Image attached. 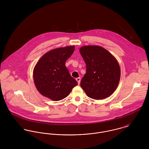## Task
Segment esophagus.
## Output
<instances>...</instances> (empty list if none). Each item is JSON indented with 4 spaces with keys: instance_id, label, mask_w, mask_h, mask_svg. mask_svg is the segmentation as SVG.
I'll use <instances>...</instances> for the list:
<instances>
[{
    "instance_id": "1",
    "label": "esophagus",
    "mask_w": 149,
    "mask_h": 149,
    "mask_svg": "<svg viewBox=\"0 0 149 149\" xmlns=\"http://www.w3.org/2000/svg\"><path fill=\"white\" fill-rule=\"evenodd\" d=\"M76 81H77V83H78V84H80V77H78V78H76Z\"/></svg>"
}]
</instances>
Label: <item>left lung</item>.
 I'll list each match as a JSON object with an SVG mask.
<instances>
[{"instance_id": "left-lung-1", "label": "left lung", "mask_w": 149, "mask_h": 149, "mask_svg": "<svg viewBox=\"0 0 149 149\" xmlns=\"http://www.w3.org/2000/svg\"><path fill=\"white\" fill-rule=\"evenodd\" d=\"M80 52L86 64V73L80 83L86 95L95 100L111 96L120 77V68L116 58L100 46H83Z\"/></svg>"}]
</instances>
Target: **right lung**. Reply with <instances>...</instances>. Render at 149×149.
<instances>
[{
  "label": "right lung",
  "instance_id": "right-lung-1",
  "mask_svg": "<svg viewBox=\"0 0 149 149\" xmlns=\"http://www.w3.org/2000/svg\"><path fill=\"white\" fill-rule=\"evenodd\" d=\"M74 50V46L52 49L38 60L33 70V79L38 91L52 100L67 97L77 85L65 66Z\"/></svg>",
  "mask_w": 149,
  "mask_h": 149
}]
</instances>
